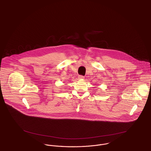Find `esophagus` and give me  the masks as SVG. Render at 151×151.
<instances>
[{
	"label": "esophagus",
	"mask_w": 151,
	"mask_h": 151,
	"mask_svg": "<svg viewBox=\"0 0 151 151\" xmlns=\"http://www.w3.org/2000/svg\"><path fill=\"white\" fill-rule=\"evenodd\" d=\"M79 79H84V76H82V75H79L78 76Z\"/></svg>",
	"instance_id": "esophagus-1"
}]
</instances>
